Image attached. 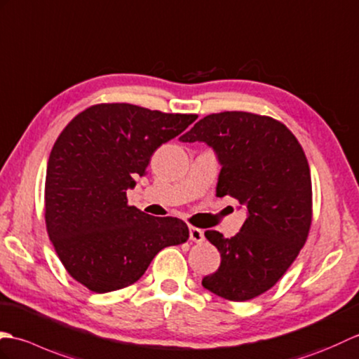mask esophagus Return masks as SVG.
<instances>
[{"label": "esophagus", "instance_id": "obj_1", "mask_svg": "<svg viewBox=\"0 0 359 359\" xmlns=\"http://www.w3.org/2000/svg\"><path fill=\"white\" fill-rule=\"evenodd\" d=\"M189 235H190V240L195 241V243H203L204 241V232H203L201 229L190 227Z\"/></svg>", "mask_w": 359, "mask_h": 359}]
</instances>
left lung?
Returning a JSON list of instances; mask_svg holds the SVG:
<instances>
[{"label":"left lung","instance_id":"1","mask_svg":"<svg viewBox=\"0 0 359 359\" xmlns=\"http://www.w3.org/2000/svg\"><path fill=\"white\" fill-rule=\"evenodd\" d=\"M201 141L218 156L217 196L230 195L247 209L232 238L204 233L221 253L204 289L229 301H247L272 289L304 245L312 224V180L298 140L283 123L249 112L200 119L180 138Z\"/></svg>","mask_w":359,"mask_h":359}]
</instances>
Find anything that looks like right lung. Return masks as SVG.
Listing matches in <instances>:
<instances>
[{
	"label": "right lung",
	"instance_id": "1",
	"mask_svg": "<svg viewBox=\"0 0 359 359\" xmlns=\"http://www.w3.org/2000/svg\"><path fill=\"white\" fill-rule=\"evenodd\" d=\"M198 115L127 102L97 104L60 133L47 163L46 227L69 275L97 293L137 283L164 247L189 240L184 221L127 204L155 150Z\"/></svg>",
	"mask_w": 359,
	"mask_h": 359
}]
</instances>
